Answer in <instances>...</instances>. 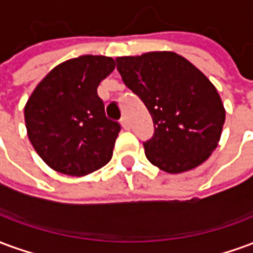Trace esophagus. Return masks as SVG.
<instances>
[{"mask_svg": "<svg viewBox=\"0 0 253 253\" xmlns=\"http://www.w3.org/2000/svg\"><path fill=\"white\" fill-rule=\"evenodd\" d=\"M121 125L125 130H128V128H130V125H128V121H127L126 116H123V118L121 119Z\"/></svg>", "mask_w": 253, "mask_h": 253, "instance_id": "1", "label": "esophagus"}]
</instances>
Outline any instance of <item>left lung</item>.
<instances>
[{"label": "left lung", "instance_id": "left-lung-1", "mask_svg": "<svg viewBox=\"0 0 253 253\" xmlns=\"http://www.w3.org/2000/svg\"><path fill=\"white\" fill-rule=\"evenodd\" d=\"M116 63L153 118L154 135L143 143L149 161L168 173L203 164L218 146L226 114L211 81L173 51L118 57Z\"/></svg>", "mask_w": 253, "mask_h": 253}]
</instances>
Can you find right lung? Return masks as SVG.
I'll return each instance as SVG.
<instances>
[{"instance_id": "add662e5", "label": "right lung", "mask_w": 253, "mask_h": 253, "mask_svg": "<svg viewBox=\"0 0 253 253\" xmlns=\"http://www.w3.org/2000/svg\"><path fill=\"white\" fill-rule=\"evenodd\" d=\"M115 65L104 55L67 59L47 73L28 97L27 135L51 169L80 177L111 160L121 126L107 119L97 86Z\"/></svg>"}]
</instances>
